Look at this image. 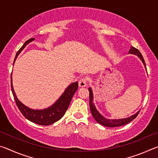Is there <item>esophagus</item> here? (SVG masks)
<instances>
[{
	"label": "esophagus",
	"mask_w": 158,
	"mask_h": 158,
	"mask_svg": "<svg viewBox=\"0 0 158 158\" xmlns=\"http://www.w3.org/2000/svg\"><path fill=\"white\" fill-rule=\"evenodd\" d=\"M86 83H87V79L85 78H81L80 79L79 81V87H85L86 85Z\"/></svg>",
	"instance_id": "obj_1"
}]
</instances>
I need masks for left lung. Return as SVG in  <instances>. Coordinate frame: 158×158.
Masks as SVG:
<instances>
[{
	"label": "left lung",
	"mask_w": 158,
	"mask_h": 158,
	"mask_svg": "<svg viewBox=\"0 0 158 158\" xmlns=\"http://www.w3.org/2000/svg\"><path fill=\"white\" fill-rule=\"evenodd\" d=\"M129 53H132V54L137 55V56L140 58L141 60L142 61L144 66H145V68L146 69L145 61H144L143 58L139 51L137 49H136V48H135L134 47H131L129 51ZM89 105H90V111H91V114L95 121H97L98 123L102 125H104V126L109 127L121 126V125H125V124L128 123L132 121V120L135 119V118L137 116V115L139 114V111L137 114L132 115V116H131L129 118H126L106 119L100 114V112L97 110V109H96L94 103H93V94L91 88L90 87L89 89Z\"/></svg>",
	"instance_id": "1"
}]
</instances>
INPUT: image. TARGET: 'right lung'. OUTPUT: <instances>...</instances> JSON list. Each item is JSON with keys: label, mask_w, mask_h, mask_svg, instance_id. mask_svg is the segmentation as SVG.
<instances>
[{"label": "right lung", "mask_w": 158, "mask_h": 158, "mask_svg": "<svg viewBox=\"0 0 158 158\" xmlns=\"http://www.w3.org/2000/svg\"><path fill=\"white\" fill-rule=\"evenodd\" d=\"M34 40L35 38L29 39L28 40L23 44V46L20 48V49L18 51L17 54H16L14 63L21 51L24 49V47L29 42H32ZM77 89H78V82L73 83L67 88L63 93V95L53 105L44 109L35 110V109H30L28 106H25L18 100L14 89H13L11 74V89L17 107L21 112V114H23V116L26 118H27L28 121L41 125H49L54 123L55 122L58 121V120H60L64 116L69 104H70L72 98H73L74 94L77 91Z\"/></svg>", "instance_id": "add662e5"}]
</instances>
